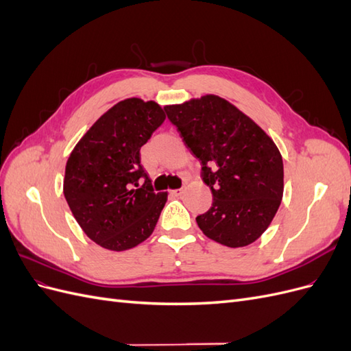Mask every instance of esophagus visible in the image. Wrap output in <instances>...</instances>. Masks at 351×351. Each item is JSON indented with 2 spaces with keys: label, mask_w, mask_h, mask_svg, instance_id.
<instances>
[{
  "label": "esophagus",
  "mask_w": 351,
  "mask_h": 351,
  "mask_svg": "<svg viewBox=\"0 0 351 351\" xmlns=\"http://www.w3.org/2000/svg\"><path fill=\"white\" fill-rule=\"evenodd\" d=\"M183 192H184L183 189H177V190H173V195H176V196H182V195H183Z\"/></svg>",
  "instance_id": "34e87169"
}]
</instances>
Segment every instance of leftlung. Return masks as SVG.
Masks as SVG:
<instances>
[{
    "label": "left lung",
    "instance_id": "8db88e82",
    "mask_svg": "<svg viewBox=\"0 0 351 351\" xmlns=\"http://www.w3.org/2000/svg\"><path fill=\"white\" fill-rule=\"evenodd\" d=\"M202 165L212 206L197 215L204 234L228 247L258 240L280 208L282 158L271 137L234 105L206 95L164 107Z\"/></svg>",
    "mask_w": 351,
    "mask_h": 351
}]
</instances>
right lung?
<instances>
[{
	"label": "right lung",
	"mask_w": 351,
	"mask_h": 351,
	"mask_svg": "<svg viewBox=\"0 0 351 351\" xmlns=\"http://www.w3.org/2000/svg\"><path fill=\"white\" fill-rule=\"evenodd\" d=\"M165 120L154 101L130 98L105 112L69 156L64 196L86 236L114 252L149 237L165 206L141 164V147Z\"/></svg>",
	"instance_id": "right-lung-1"
}]
</instances>
